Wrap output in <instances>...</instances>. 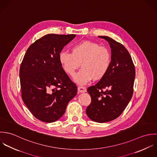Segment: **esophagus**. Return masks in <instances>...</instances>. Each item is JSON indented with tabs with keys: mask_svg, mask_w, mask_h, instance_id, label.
Instances as JSON below:
<instances>
[{
	"mask_svg": "<svg viewBox=\"0 0 157 157\" xmlns=\"http://www.w3.org/2000/svg\"><path fill=\"white\" fill-rule=\"evenodd\" d=\"M78 91L79 92H81V93L85 92H86V89L85 87H83V86H80L78 87Z\"/></svg>",
	"mask_w": 157,
	"mask_h": 157,
	"instance_id": "34e87169",
	"label": "esophagus"
}]
</instances>
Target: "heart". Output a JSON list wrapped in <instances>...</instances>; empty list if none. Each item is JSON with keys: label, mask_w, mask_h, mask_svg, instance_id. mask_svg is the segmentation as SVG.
<instances>
[{"label": "heart", "mask_w": 157, "mask_h": 157, "mask_svg": "<svg viewBox=\"0 0 157 157\" xmlns=\"http://www.w3.org/2000/svg\"><path fill=\"white\" fill-rule=\"evenodd\" d=\"M59 61L65 72L71 76L74 75L81 64L82 69L75 76L74 80L84 85L92 79L101 80L106 75L111 65V55L107 48L86 40L74 45L71 53L62 51Z\"/></svg>", "instance_id": "heart-1"}]
</instances>
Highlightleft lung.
Here are the masks:
<instances>
[{"mask_svg":"<svg viewBox=\"0 0 157 157\" xmlns=\"http://www.w3.org/2000/svg\"><path fill=\"white\" fill-rule=\"evenodd\" d=\"M104 39L111 48V62L108 72L87 91L91 103L86 108L90 119L105 123L118 117L126 108L132 95L135 70L132 58L125 47L108 36Z\"/></svg>","mask_w":157,"mask_h":157,"instance_id":"8db88e82","label":"left lung"}]
</instances>
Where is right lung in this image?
<instances>
[{
	"label": "right lung",
	"mask_w": 157,
	"mask_h": 157,
	"mask_svg": "<svg viewBox=\"0 0 157 157\" xmlns=\"http://www.w3.org/2000/svg\"><path fill=\"white\" fill-rule=\"evenodd\" d=\"M75 34H49L28 48L20 67L22 98L38 120L52 123L65 113L77 87L59 61V54Z\"/></svg>",
	"instance_id": "add662e5"
}]
</instances>
